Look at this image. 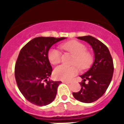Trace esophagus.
<instances>
[{
    "instance_id": "34e87169",
    "label": "esophagus",
    "mask_w": 124,
    "mask_h": 124,
    "mask_svg": "<svg viewBox=\"0 0 124 124\" xmlns=\"http://www.w3.org/2000/svg\"><path fill=\"white\" fill-rule=\"evenodd\" d=\"M63 83H65V84H70V82H68V81H62Z\"/></svg>"
}]
</instances>
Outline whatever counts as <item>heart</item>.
Segmentation results:
<instances>
[{"label": "heart", "instance_id": "obj_1", "mask_svg": "<svg viewBox=\"0 0 124 124\" xmlns=\"http://www.w3.org/2000/svg\"><path fill=\"white\" fill-rule=\"evenodd\" d=\"M60 47L64 50L73 54L72 64L77 65L80 69L85 70L89 68L93 60L91 53L86 51V47L84 44L76 40H71L60 45ZM48 59L51 64H57L60 63L62 58L61 53L55 48H51L48 52ZM79 70L77 66L66 67L59 66L54 70V77L55 78L61 80L68 81L78 73Z\"/></svg>", "mask_w": 124, "mask_h": 124}]
</instances>
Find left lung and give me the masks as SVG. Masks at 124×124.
<instances>
[{
    "instance_id": "1",
    "label": "left lung",
    "mask_w": 124,
    "mask_h": 124,
    "mask_svg": "<svg viewBox=\"0 0 124 124\" xmlns=\"http://www.w3.org/2000/svg\"><path fill=\"white\" fill-rule=\"evenodd\" d=\"M90 45L94 53V61L89 70L80 77L83 79L80 90L73 93L76 100L91 103L100 98L109 85L113 75V62L106 46L92 36L77 37ZM87 80L88 82H85Z\"/></svg>"
}]
</instances>
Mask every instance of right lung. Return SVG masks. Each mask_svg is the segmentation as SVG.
<instances>
[{
    "instance_id": "obj_1",
    "label": "right lung",
    "mask_w": 124,
    "mask_h": 124,
    "mask_svg": "<svg viewBox=\"0 0 124 124\" xmlns=\"http://www.w3.org/2000/svg\"><path fill=\"white\" fill-rule=\"evenodd\" d=\"M66 39L36 37L20 50L15 68V79L21 93L33 104L47 106L56 97L62 82L49 79L52 67L47 54L53 45Z\"/></svg>"
}]
</instances>
